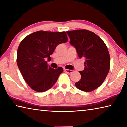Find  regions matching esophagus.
Wrapping results in <instances>:
<instances>
[{
    "mask_svg": "<svg viewBox=\"0 0 127 127\" xmlns=\"http://www.w3.org/2000/svg\"><path fill=\"white\" fill-rule=\"evenodd\" d=\"M64 70H65V71L66 72V73H72L73 72V70H70V69H64Z\"/></svg>",
    "mask_w": 127,
    "mask_h": 127,
    "instance_id": "34e87169",
    "label": "esophagus"
}]
</instances>
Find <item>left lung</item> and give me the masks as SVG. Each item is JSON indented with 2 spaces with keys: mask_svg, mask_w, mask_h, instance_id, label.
Here are the masks:
<instances>
[{
  "mask_svg": "<svg viewBox=\"0 0 127 127\" xmlns=\"http://www.w3.org/2000/svg\"><path fill=\"white\" fill-rule=\"evenodd\" d=\"M66 33L79 58L85 59L84 70L79 72L81 79L75 85L82 91H93L101 85L110 69V55L106 44L89 30H72Z\"/></svg>",
  "mask_w": 127,
  "mask_h": 127,
  "instance_id": "8db88e82",
  "label": "left lung"
}]
</instances>
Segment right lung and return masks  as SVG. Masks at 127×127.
<instances>
[{
    "label": "right lung",
    "mask_w": 127,
    "mask_h": 127,
    "mask_svg": "<svg viewBox=\"0 0 127 127\" xmlns=\"http://www.w3.org/2000/svg\"><path fill=\"white\" fill-rule=\"evenodd\" d=\"M68 40L65 31H38L21 42L17 50V65L26 82L34 91L42 92L50 89L63 72L62 67L51 68L45 59H50L58 45Z\"/></svg>",
    "instance_id": "right-lung-1"
}]
</instances>
